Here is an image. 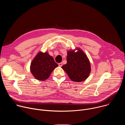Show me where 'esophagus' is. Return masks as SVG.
<instances>
[{"label":"esophagus","instance_id":"34e87169","mask_svg":"<svg viewBox=\"0 0 125 125\" xmlns=\"http://www.w3.org/2000/svg\"><path fill=\"white\" fill-rule=\"evenodd\" d=\"M62 63H58V65H59V66H60V67H62Z\"/></svg>","mask_w":125,"mask_h":125}]
</instances>
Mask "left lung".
Here are the masks:
<instances>
[{
    "label": "left lung",
    "instance_id": "obj_1",
    "mask_svg": "<svg viewBox=\"0 0 125 125\" xmlns=\"http://www.w3.org/2000/svg\"><path fill=\"white\" fill-rule=\"evenodd\" d=\"M77 51L75 52V50ZM73 82H81L90 76L91 66L85 53L79 47L67 51V64L61 67Z\"/></svg>",
    "mask_w": 125,
    "mask_h": 125
}]
</instances>
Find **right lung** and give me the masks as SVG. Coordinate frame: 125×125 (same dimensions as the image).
<instances>
[{
    "label": "right lung",
    "mask_w": 125,
    "mask_h": 125,
    "mask_svg": "<svg viewBox=\"0 0 125 125\" xmlns=\"http://www.w3.org/2000/svg\"><path fill=\"white\" fill-rule=\"evenodd\" d=\"M58 66L47 51H39L31 63L30 71L37 80L43 81L49 77L52 71Z\"/></svg>",
    "instance_id": "obj_1"
}]
</instances>
